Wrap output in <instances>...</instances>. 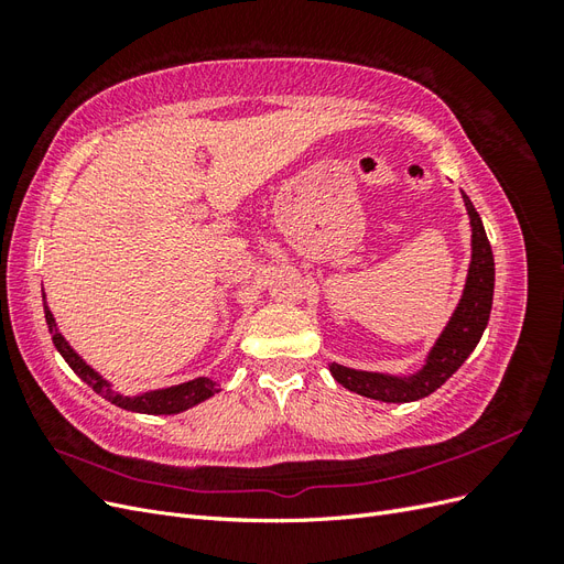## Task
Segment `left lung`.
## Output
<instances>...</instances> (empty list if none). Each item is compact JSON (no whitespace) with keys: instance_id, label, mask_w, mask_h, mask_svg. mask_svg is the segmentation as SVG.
Returning <instances> with one entry per match:
<instances>
[{"instance_id":"8db88e82","label":"left lung","mask_w":564,"mask_h":564,"mask_svg":"<svg viewBox=\"0 0 564 564\" xmlns=\"http://www.w3.org/2000/svg\"><path fill=\"white\" fill-rule=\"evenodd\" d=\"M470 218V263L464 292L449 315L445 329L440 332L431 350L425 352L423 365L406 373L352 369L329 362L336 383L357 392V395L381 402H414L429 398L452 373L468 360V355L480 344L487 329L494 296V256L487 240L480 214L475 212L466 193H460Z\"/></svg>"}]
</instances>
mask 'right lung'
I'll use <instances>...</instances> for the list:
<instances>
[{
  "mask_svg": "<svg viewBox=\"0 0 564 564\" xmlns=\"http://www.w3.org/2000/svg\"><path fill=\"white\" fill-rule=\"evenodd\" d=\"M42 301H44V317L48 324V334L51 340H54L56 350L63 355V360L70 365V369L77 373V377L91 386L100 398H106L108 402H112L119 409H127V412H135V414H181L185 409H191L204 400H209L212 395L220 390V383L209 379V377H197L193 381H183L176 386H166V388H152V390H141L133 392V395H127L119 388H115L112 381H108L104 373L98 369H94L84 357L67 344V338L61 334L58 324L54 313H51L48 303H46V294L42 289Z\"/></svg>",
  "mask_w": 564,
  "mask_h": 564,
  "instance_id": "obj_1",
  "label": "right lung"
}]
</instances>
